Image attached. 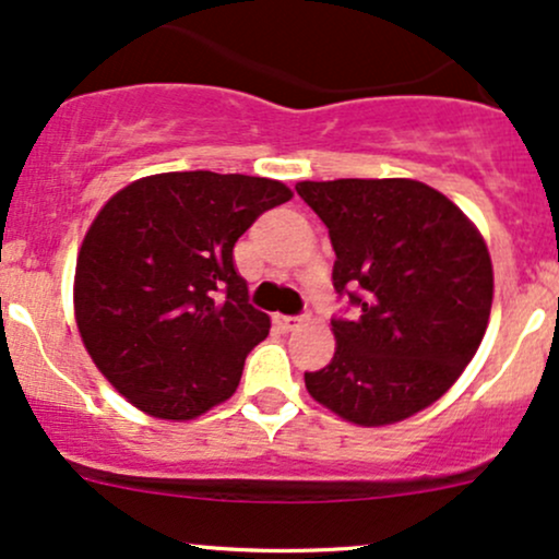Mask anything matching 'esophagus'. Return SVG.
I'll return each mask as SVG.
<instances>
[{
    "label": "esophagus",
    "mask_w": 559,
    "mask_h": 559,
    "mask_svg": "<svg viewBox=\"0 0 559 559\" xmlns=\"http://www.w3.org/2000/svg\"><path fill=\"white\" fill-rule=\"evenodd\" d=\"M275 323H278L281 329L292 331V329H297V325L305 323V318H299V316H278V318H275Z\"/></svg>",
    "instance_id": "esophagus-1"
}]
</instances>
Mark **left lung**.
<instances>
[{"label": "left lung", "instance_id": "left-lung-1", "mask_svg": "<svg viewBox=\"0 0 559 559\" xmlns=\"http://www.w3.org/2000/svg\"><path fill=\"white\" fill-rule=\"evenodd\" d=\"M329 228L333 288L357 318H333L336 352L305 386L357 426L420 413L457 381L489 325L484 239L441 191L409 178L301 181Z\"/></svg>", "mask_w": 559, "mask_h": 559}]
</instances>
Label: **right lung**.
<instances>
[{"label":"right lung","mask_w":559,"mask_h":559,"mask_svg":"<svg viewBox=\"0 0 559 559\" xmlns=\"http://www.w3.org/2000/svg\"><path fill=\"white\" fill-rule=\"evenodd\" d=\"M292 199L271 178H141L94 217L75 262V323L102 376L152 418L226 402L271 331L234 265L239 236Z\"/></svg>","instance_id":"1"}]
</instances>
